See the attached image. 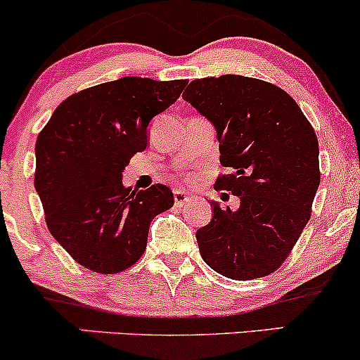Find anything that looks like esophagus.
I'll return each mask as SVG.
<instances>
[{
  "mask_svg": "<svg viewBox=\"0 0 360 360\" xmlns=\"http://www.w3.org/2000/svg\"><path fill=\"white\" fill-rule=\"evenodd\" d=\"M174 201H176L177 207H184V205L191 203L193 196H189L188 193L181 191V189H174Z\"/></svg>",
  "mask_w": 360,
  "mask_h": 360,
  "instance_id": "esophagus-1",
  "label": "esophagus"
}]
</instances>
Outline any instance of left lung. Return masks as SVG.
<instances>
[{"instance_id": "obj_1", "label": "left lung", "mask_w": 360, "mask_h": 360, "mask_svg": "<svg viewBox=\"0 0 360 360\" xmlns=\"http://www.w3.org/2000/svg\"><path fill=\"white\" fill-rule=\"evenodd\" d=\"M217 131V186L239 196L238 210L213 208L196 231L201 258L217 274L252 280L274 274L302 234L319 186L313 126L285 90L258 78L222 75L193 80L183 94Z\"/></svg>"}]
</instances>
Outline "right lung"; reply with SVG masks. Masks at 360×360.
I'll return each instance as SVG.
<instances>
[{
    "instance_id": "add662e5",
    "label": "right lung",
    "mask_w": 360,
    "mask_h": 360,
    "mask_svg": "<svg viewBox=\"0 0 360 360\" xmlns=\"http://www.w3.org/2000/svg\"><path fill=\"white\" fill-rule=\"evenodd\" d=\"M186 80L122 77L63 101L35 141L34 186L53 238L77 263L120 274L145 252L153 217L169 210L165 184L131 191L122 171L148 145V124Z\"/></svg>"
}]
</instances>
